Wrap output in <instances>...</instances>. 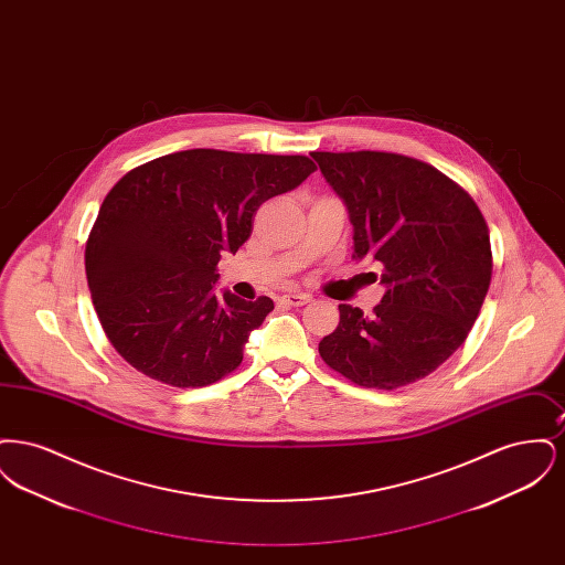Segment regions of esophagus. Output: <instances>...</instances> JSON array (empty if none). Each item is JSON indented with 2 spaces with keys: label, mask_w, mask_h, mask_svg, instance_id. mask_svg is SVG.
I'll return each mask as SVG.
<instances>
[{
  "label": "esophagus",
  "mask_w": 565,
  "mask_h": 565,
  "mask_svg": "<svg viewBox=\"0 0 565 565\" xmlns=\"http://www.w3.org/2000/svg\"><path fill=\"white\" fill-rule=\"evenodd\" d=\"M281 300L292 307H302V305L311 302V296L305 295V292H288V295L281 296Z\"/></svg>",
  "instance_id": "esophagus-1"
}]
</instances>
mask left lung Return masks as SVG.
I'll use <instances>...</instances> for the list:
<instances>
[{
  "mask_svg": "<svg viewBox=\"0 0 565 565\" xmlns=\"http://www.w3.org/2000/svg\"><path fill=\"white\" fill-rule=\"evenodd\" d=\"M311 157L350 212L353 258L375 263L385 286L371 318L339 305L337 330L320 341L323 362L379 390L430 375L466 341L489 290L481 210L428 162L371 150Z\"/></svg>",
  "mask_w": 565,
  "mask_h": 565,
  "instance_id": "1",
  "label": "left lung"
}]
</instances>
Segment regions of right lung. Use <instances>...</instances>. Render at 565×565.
Wrapping results in <instances>:
<instances>
[{
    "label": "right lung",
    "instance_id": "right-lung-1",
    "mask_svg": "<svg viewBox=\"0 0 565 565\" xmlns=\"http://www.w3.org/2000/svg\"><path fill=\"white\" fill-rule=\"evenodd\" d=\"M316 171L307 157L194 148L139 164L109 190L86 242L88 290L109 343L173 387L233 373L269 296L214 295L222 254L252 235L254 214Z\"/></svg>",
    "mask_w": 565,
    "mask_h": 565
}]
</instances>
